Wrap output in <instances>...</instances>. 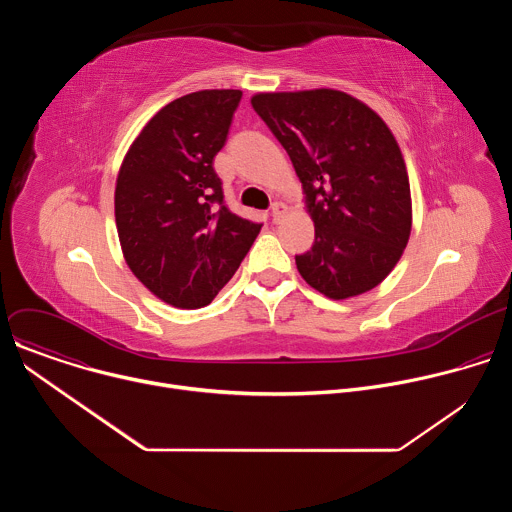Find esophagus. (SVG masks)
Listing matches in <instances>:
<instances>
[{"label":"esophagus","mask_w":512,"mask_h":512,"mask_svg":"<svg viewBox=\"0 0 512 512\" xmlns=\"http://www.w3.org/2000/svg\"><path fill=\"white\" fill-rule=\"evenodd\" d=\"M285 212H287V206H285L283 202H273V206H271V218H273V223H279Z\"/></svg>","instance_id":"34e87169"}]
</instances>
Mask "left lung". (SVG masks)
<instances>
[{"label": "left lung", "instance_id": "left-lung-1", "mask_svg": "<svg viewBox=\"0 0 512 512\" xmlns=\"http://www.w3.org/2000/svg\"><path fill=\"white\" fill-rule=\"evenodd\" d=\"M251 105L294 164L314 221L300 275L330 300L377 287L411 235L409 176L387 123L334 89L259 93Z\"/></svg>", "mask_w": 512, "mask_h": 512}]
</instances>
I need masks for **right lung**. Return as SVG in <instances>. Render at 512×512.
<instances>
[{
    "label": "right lung",
    "mask_w": 512,
    "mask_h": 512,
    "mask_svg": "<svg viewBox=\"0 0 512 512\" xmlns=\"http://www.w3.org/2000/svg\"><path fill=\"white\" fill-rule=\"evenodd\" d=\"M243 93L212 89L162 107L131 143L115 186V223L133 275L162 302L208 306L261 225L225 206L212 168Z\"/></svg>",
    "instance_id": "1"
}]
</instances>
